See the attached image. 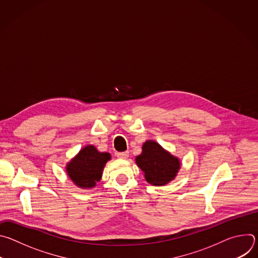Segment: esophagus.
<instances>
[{"instance_id": "esophagus-1", "label": "esophagus", "mask_w": 258, "mask_h": 258, "mask_svg": "<svg viewBox=\"0 0 258 258\" xmlns=\"http://www.w3.org/2000/svg\"><path fill=\"white\" fill-rule=\"evenodd\" d=\"M116 155H117V157H118L119 159H126V158L128 157L130 153L126 151V152H120V153H117Z\"/></svg>"}]
</instances>
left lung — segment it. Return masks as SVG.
Here are the masks:
<instances>
[{
    "instance_id": "obj_1",
    "label": "left lung",
    "mask_w": 258,
    "mask_h": 258,
    "mask_svg": "<svg viewBox=\"0 0 258 258\" xmlns=\"http://www.w3.org/2000/svg\"><path fill=\"white\" fill-rule=\"evenodd\" d=\"M138 167L152 186H165L173 180L180 169V160L153 140L146 141L142 153L136 157Z\"/></svg>"
}]
</instances>
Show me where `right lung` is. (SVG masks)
<instances>
[{"label":"right lung","mask_w":258,"mask_h":258,"mask_svg":"<svg viewBox=\"0 0 258 258\" xmlns=\"http://www.w3.org/2000/svg\"><path fill=\"white\" fill-rule=\"evenodd\" d=\"M111 159L108 152H100L94 145L85 146L65 166L69 179L81 189H92L102 178L106 163Z\"/></svg>","instance_id":"obj_1"}]
</instances>
